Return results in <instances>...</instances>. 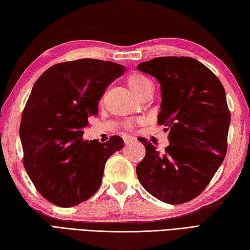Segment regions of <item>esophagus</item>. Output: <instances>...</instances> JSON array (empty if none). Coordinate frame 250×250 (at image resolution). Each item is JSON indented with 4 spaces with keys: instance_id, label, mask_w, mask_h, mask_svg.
Segmentation results:
<instances>
[{
    "instance_id": "esophagus-1",
    "label": "esophagus",
    "mask_w": 250,
    "mask_h": 250,
    "mask_svg": "<svg viewBox=\"0 0 250 250\" xmlns=\"http://www.w3.org/2000/svg\"><path fill=\"white\" fill-rule=\"evenodd\" d=\"M133 141H134V137L129 136V135H125V136H124V142H125V145L130 144V143H132Z\"/></svg>"
}]
</instances>
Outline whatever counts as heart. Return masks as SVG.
I'll return each mask as SVG.
<instances>
[{"label":"heart","instance_id":"1","mask_svg":"<svg viewBox=\"0 0 250 250\" xmlns=\"http://www.w3.org/2000/svg\"><path fill=\"white\" fill-rule=\"evenodd\" d=\"M126 86L133 92L137 98H140L142 94H144L147 91H150L152 89V83L146 76L142 75L140 73H131L126 77ZM133 125L131 122H128L125 125V128L131 129Z\"/></svg>","mask_w":250,"mask_h":250}]
</instances>
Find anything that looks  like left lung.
<instances>
[{
	"mask_svg": "<svg viewBox=\"0 0 250 250\" xmlns=\"http://www.w3.org/2000/svg\"><path fill=\"white\" fill-rule=\"evenodd\" d=\"M137 70L160 83L158 122L169 131L164 152L140 137L146 155L136 167L137 177L164 203H186L206 188L226 157L231 115L225 88L208 67L190 57L155 58Z\"/></svg>",
	"mask_w": 250,
	"mask_h": 250,
	"instance_id": "8db88e82",
	"label": "left lung"
}]
</instances>
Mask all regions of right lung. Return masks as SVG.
Segmentation results:
<instances>
[{
  "label": "right lung",
  "instance_id": "obj_1",
  "mask_svg": "<svg viewBox=\"0 0 250 250\" xmlns=\"http://www.w3.org/2000/svg\"><path fill=\"white\" fill-rule=\"evenodd\" d=\"M125 68L114 62L79 59L50 66L34 83L20 122L23 164L36 190L52 204L71 207L88 200L102 183L120 136L83 141L88 118L99 113L105 89Z\"/></svg>",
  "mask_w": 250,
  "mask_h": 250
}]
</instances>
